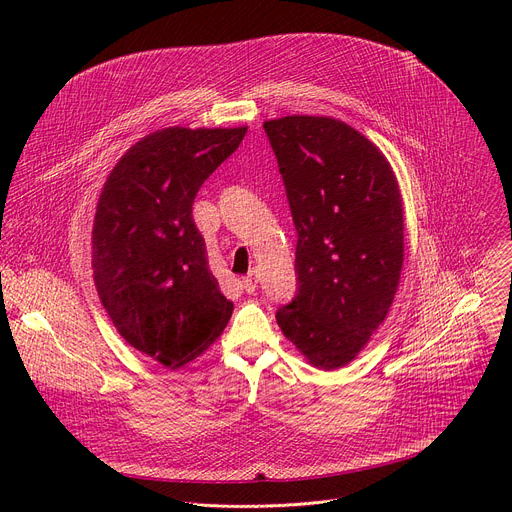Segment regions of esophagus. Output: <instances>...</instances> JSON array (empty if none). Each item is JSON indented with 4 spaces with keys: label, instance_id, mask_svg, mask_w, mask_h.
Listing matches in <instances>:
<instances>
[{
    "label": "esophagus",
    "instance_id": "1",
    "mask_svg": "<svg viewBox=\"0 0 512 512\" xmlns=\"http://www.w3.org/2000/svg\"><path fill=\"white\" fill-rule=\"evenodd\" d=\"M243 289L247 291V294H253V291L257 289V283H259V279H257V271L253 269V271H249L245 277H243Z\"/></svg>",
    "mask_w": 512,
    "mask_h": 512
}]
</instances>
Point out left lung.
I'll return each mask as SVG.
<instances>
[{
    "label": "left lung",
    "instance_id": "obj_1",
    "mask_svg": "<svg viewBox=\"0 0 512 512\" xmlns=\"http://www.w3.org/2000/svg\"><path fill=\"white\" fill-rule=\"evenodd\" d=\"M298 231V294L277 310L283 336L334 371L367 346L397 294L403 202L383 152L332 117L263 123Z\"/></svg>",
    "mask_w": 512,
    "mask_h": 512
}]
</instances>
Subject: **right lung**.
<instances>
[{"label":"right lung","mask_w":512,"mask_h":512,"mask_svg":"<svg viewBox=\"0 0 512 512\" xmlns=\"http://www.w3.org/2000/svg\"><path fill=\"white\" fill-rule=\"evenodd\" d=\"M247 127H168L139 139L101 190L93 225L97 294L127 344L166 369L200 356L233 314L192 218L204 180Z\"/></svg>","instance_id":"add662e5"}]
</instances>
